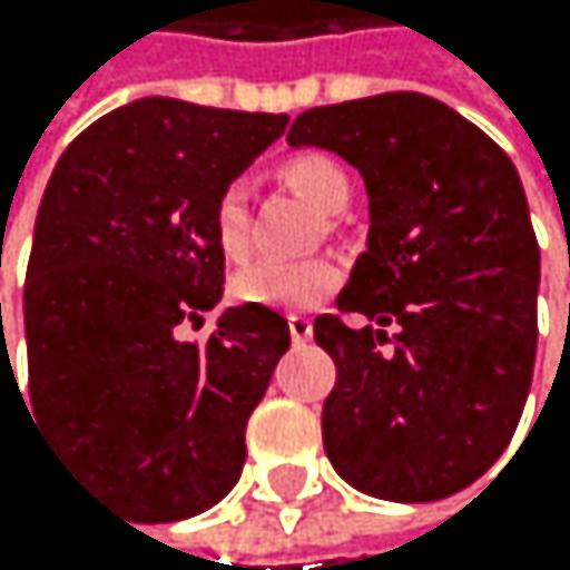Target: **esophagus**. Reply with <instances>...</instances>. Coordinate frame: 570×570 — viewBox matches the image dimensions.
I'll return each instance as SVG.
<instances>
[{
	"label": "esophagus",
	"instance_id": "esophagus-1",
	"mask_svg": "<svg viewBox=\"0 0 570 570\" xmlns=\"http://www.w3.org/2000/svg\"><path fill=\"white\" fill-rule=\"evenodd\" d=\"M287 327H291L294 345H304V342H311V335H314V327H311V321H307L304 314H291V317H287Z\"/></svg>",
	"mask_w": 570,
	"mask_h": 570
}]
</instances>
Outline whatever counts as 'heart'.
Instances as JSON below:
<instances>
[{"label": "heart", "instance_id": "1", "mask_svg": "<svg viewBox=\"0 0 570 570\" xmlns=\"http://www.w3.org/2000/svg\"><path fill=\"white\" fill-rule=\"evenodd\" d=\"M283 180L297 194L314 202L321 212H342L352 198V180L338 160L327 153H297L283 164ZM212 232L225 259L238 263L253 249V218H249V194L243 184H228L218 190L212 208ZM342 283V266L327 256L314 259H259L238 269L228 283L235 301L259 304L273 311H307L324 297H332Z\"/></svg>", "mask_w": 570, "mask_h": 570}]
</instances>
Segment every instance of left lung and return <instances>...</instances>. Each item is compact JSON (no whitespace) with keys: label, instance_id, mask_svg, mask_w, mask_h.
<instances>
[{"label":"left lung","instance_id":"left-lung-1","mask_svg":"<svg viewBox=\"0 0 570 570\" xmlns=\"http://www.w3.org/2000/svg\"><path fill=\"white\" fill-rule=\"evenodd\" d=\"M291 146L345 157L368 190V249L342 314L314 317L338 380L321 431L365 495L431 502L485 475L533 380L540 249L517 167L479 126L413 91L301 112Z\"/></svg>","mask_w":570,"mask_h":570}]
</instances>
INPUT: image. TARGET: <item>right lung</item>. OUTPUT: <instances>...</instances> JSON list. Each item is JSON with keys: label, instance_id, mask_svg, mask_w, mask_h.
Returning a JSON list of instances; mask_svg holds the SVG:
<instances>
[{"label": "right lung", "instance_id": "add662e5", "mask_svg": "<svg viewBox=\"0 0 570 570\" xmlns=\"http://www.w3.org/2000/svg\"><path fill=\"white\" fill-rule=\"evenodd\" d=\"M287 129V116L139 98L88 126L53 167L27 266L33 413L142 523L212 510L238 482L246 424L291 327L222 301L218 190Z\"/></svg>", "mask_w": 570, "mask_h": 570}]
</instances>
